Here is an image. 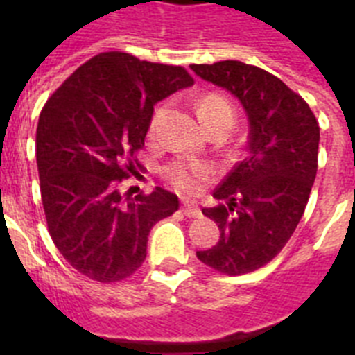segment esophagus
<instances>
[{
  "label": "esophagus",
  "mask_w": 355,
  "mask_h": 355,
  "mask_svg": "<svg viewBox=\"0 0 355 355\" xmlns=\"http://www.w3.org/2000/svg\"><path fill=\"white\" fill-rule=\"evenodd\" d=\"M183 213L188 216V218H199L202 213H200L199 206L196 202H190V200H184L183 202Z\"/></svg>",
  "instance_id": "34e87169"
}]
</instances>
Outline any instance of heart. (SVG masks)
Instances as JSON below:
<instances>
[{"mask_svg": "<svg viewBox=\"0 0 355 355\" xmlns=\"http://www.w3.org/2000/svg\"><path fill=\"white\" fill-rule=\"evenodd\" d=\"M197 114L202 124H208L211 121H227L229 124H233V106L220 94H208L199 101L197 105ZM159 117V110L155 115L156 119ZM211 175V168L205 163H172L165 168V178L168 183L174 184L178 190L187 193L199 192L202 184L209 180Z\"/></svg>", "mask_w": 355, "mask_h": 355, "instance_id": "obj_1", "label": "heart"}]
</instances>
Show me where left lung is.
Wrapping results in <instances>:
<instances>
[{
    "label": "left lung",
    "instance_id": "8db88e82",
    "mask_svg": "<svg viewBox=\"0 0 355 355\" xmlns=\"http://www.w3.org/2000/svg\"><path fill=\"white\" fill-rule=\"evenodd\" d=\"M190 69L233 94L249 124L245 159L213 193L225 206L202 208L218 224V243L197 258L222 274H247L272 261L302 218L318 168V122L302 97L263 69L236 60Z\"/></svg>",
    "mask_w": 355,
    "mask_h": 355
}]
</instances>
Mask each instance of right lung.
Wrapping results in <instances>:
<instances>
[{"mask_svg":"<svg viewBox=\"0 0 355 355\" xmlns=\"http://www.w3.org/2000/svg\"><path fill=\"white\" fill-rule=\"evenodd\" d=\"M183 67L150 64L130 53H99L48 99L37 126L42 206L56 249L80 274L114 283L133 274L158 220L180 208L156 187L122 197L137 172L155 105L192 87Z\"/></svg>","mask_w":355,"mask_h":355,"instance_id":"1","label":"right lung"}]
</instances>
